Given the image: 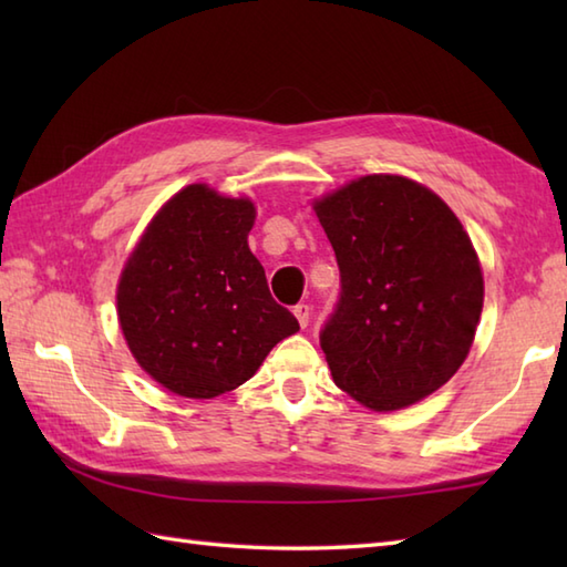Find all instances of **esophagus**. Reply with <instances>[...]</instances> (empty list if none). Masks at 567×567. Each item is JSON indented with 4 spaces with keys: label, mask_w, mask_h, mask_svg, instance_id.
Returning a JSON list of instances; mask_svg holds the SVG:
<instances>
[{
    "label": "esophagus",
    "mask_w": 567,
    "mask_h": 567,
    "mask_svg": "<svg viewBox=\"0 0 567 567\" xmlns=\"http://www.w3.org/2000/svg\"><path fill=\"white\" fill-rule=\"evenodd\" d=\"M295 317H297V321H299V327H307V323H309V315H311V311H309V305H305V302H299V305H295Z\"/></svg>",
    "instance_id": "1"
}]
</instances>
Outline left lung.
<instances>
[{
    "mask_svg": "<svg viewBox=\"0 0 567 567\" xmlns=\"http://www.w3.org/2000/svg\"><path fill=\"white\" fill-rule=\"evenodd\" d=\"M341 270L319 341L333 382L392 412L463 365L483 311V272L455 214L431 189L368 175L315 204Z\"/></svg>",
    "mask_w": 567,
    "mask_h": 567,
    "instance_id": "1",
    "label": "left lung"
}]
</instances>
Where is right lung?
I'll use <instances>...</instances> for the list:
<instances>
[{
  "mask_svg": "<svg viewBox=\"0 0 567 567\" xmlns=\"http://www.w3.org/2000/svg\"><path fill=\"white\" fill-rule=\"evenodd\" d=\"M256 207L189 185L165 204L118 282V323L131 353L175 394L212 400L244 384L299 331L248 248Z\"/></svg>",
  "mask_w": 567,
  "mask_h": 567,
  "instance_id": "obj_1",
  "label": "right lung"
}]
</instances>
